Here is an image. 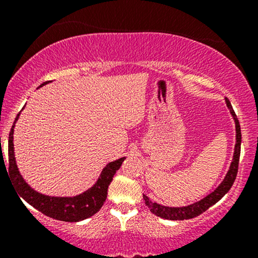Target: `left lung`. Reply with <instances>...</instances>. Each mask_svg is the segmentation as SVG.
I'll use <instances>...</instances> for the list:
<instances>
[{"label":"left lung","mask_w":258,"mask_h":258,"mask_svg":"<svg viewBox=\"0 0 258 258\" xmlns=\"http://www.w3.org/2000/svg\"><path fill=\"white\" fill-rule=\"evenodd\" d=\"M226 104L229 109L230 114H232L234 122H235V148H234V155L232 164H230L229 170L224 177V179L222 180V183L217 188L215 189L212 193L206 195L204 199H201L197 203L191 204L188 206H182V207H170V206H164L160 205L158 203H153L147 195L143 194V199L148 209L153 212L154 215H156L158 217L165 218V220H171V221H183V220H190V218L197 217L205 212L209 207L215 205L217 201H220L222 198L226 195L229 189L232 188L234 180L236 178V173H238V166H239V158H240V146H241V131H240V125H239V120L236 117L235 112L233 110V106L230 104L229 99L226 98Z\"/></svg>","instance_id":"left-lung-1"}]
</instances>
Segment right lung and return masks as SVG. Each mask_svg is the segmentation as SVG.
Segmentation results:
<instances>
[{"instance_id":"1","label":"right lung","mask_w":258,"mask_h":258,"mask_svg":"<svg viewBox=\"0 0 258 258\" xmlns=\"http://www.w3.org/2000/svg\"><path fill=\"white\" fill-rule=\"evenodd\" d=\"M46 84H48V82H43L41 86ZM19 114L17 115L16 121H14L13 126L11 128L10 138H8V162H10L8 173H10L11 179L18 194L26 203L30 204L31 206H34L40 212H42L43 215L58 221L79 222L97 214L106 199L108 186L111 183L112 177L121 167L123 160L126 158H121L109 162L103 168L102 173H100L97 182L94 183V185L91 186L90 189H87L82 194L76 195V197H48V195L38 193V191L34 190L23 178L17 167L16 158H14L13 133L17 120L19 119Z\"/></svg>"}]
</instances>
